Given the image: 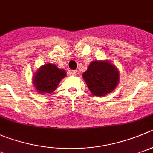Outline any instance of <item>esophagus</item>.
I'll return each instance as SVG.
<instances>
[{"label": "esophagus", "mask_w": 153, "mask_h": 153, "mask_svg": "<svg viewBox=\"0 0 153 153\" xmlns=\"http://www.w3.org/2000/svg\"><path fill=\"white\" fill-rule=\"evenodd\" d=\"M76 74H77L76 70H72V71H71V72H70V75H73V76L76 75Z\"/></svg>", "instance_id": "34e87169"}]
</instances>
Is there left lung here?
<instances>
[{
	"label": "left lung",
	"instance_id": "obj_1",
	"mask_svg": "<svg viewBox=\"0 0 153 153\" xmlns=\"http://www.w3.org/2000/svg\"><path fill=\"white\" fill-rule=\"evenodd\" d=\"M94 96H105L112 92L119 83V72L109 60H94L82 75Z\"/></svg>",
	"mask_w": 153,
	"mask_h": 153
}]
</instances>
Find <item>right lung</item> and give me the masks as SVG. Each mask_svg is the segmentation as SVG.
Wrapping results in <instances>:
<instances>
[{"label":"right lung","mask_w":153,"mask_h":153,"mask_svg":"<svg viewBox=\"0 0 153 153\" xmlns=\"http://www.w3.org/2000/svg\"><path fill=\"white\" fill-rule=\"evenodd\" d=\"M65 76V70L59 68L55 64L47 63L41 65L34 73L32 83L36 91L44 95L53 92Z\"/></svg>","instance_id":"obj_1"}]
</instances>
